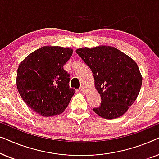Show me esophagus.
<instances>
[{"label": "esophagus", "mask_w": 159, "mask_h": 159, "mask_svg": "<svg viewBox=\"0 0 159 159\" xmlns=\"http://www.w3.org/2000/svg\"><path fill=\"white\" fill-rule=\"evenodd\" d=\"M80 90H81L82 93H86V91H87V89L84 86H81V88H80Z\"/></svg>", "instance_id": "esophagus-1"}]
</instances>
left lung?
I'll use <instances>...</instances> for the list:
<instances>
[{
  "label": "left lung",
  "mask_w": 159,
  "mask_h": 159,
  "mask_svg": "<svg viewBox=\"0 0 159 159\" xmlns=\"http://www.w3.org/2000/svg\"><path fill=\"white\" fill-rule=\"evenodd\" d=\"M76 53L92 71L95 88L101 97V105L93 111L107 119L122 116L135 101L142 85L138 64L111 46L81 48Z\"/></svg>",
  "instance_id": "obj_1"
}]
</instances>
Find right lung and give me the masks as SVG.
<instances>
[{"label": "right lung", "instance_id": "obj_1", "mask_svg": "<svg viewBox=\"0 0 159 159\" xmlns=\"http://www.w3.org/2000/svg\"><path fill=\"white\" fill-rule=\"evenodd\" d=\"M70 48L44 46L27 56L19 64L18 91L26 104L43 116L64 111L75 89L69 85V74L63 68L72 55Z\"/></svg>", "mask_w": 159, "mask_h": 159}]
</instances>
